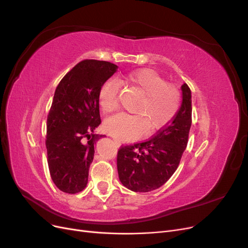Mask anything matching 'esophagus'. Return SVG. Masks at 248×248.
<instances>
[{"instance_id":"esophagus-1","label":"esophagus","mask_w":248,"mask_h":248,"mask_svg":"<svg viewBox=\"0 0 248 248\" xmlns=\"http://www.w3.org/2000/svg\"><path fill=\"white\" fill-rule=\"evenodd\" d=\"M114 142H115V145H116L117 147H120V146H121V141L118 140H116V139H114Z\"/></svg>"}]
</instances>
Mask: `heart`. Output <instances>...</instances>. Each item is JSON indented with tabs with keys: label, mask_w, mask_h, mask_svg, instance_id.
<instances>
[{
	"label": "heart",
	"mask_w": 248,
	"mask_h": 248,
	"mask_svg": "<svg viewBox=\"0 0 248 248\" xmlns=\"http://www.w3.org/2000/svg\"><path fill=\"white\" fill-rule=\"evenodd\" d=\"M126 81L141 95L134 108L136 115L117 114L104 122V129L120 140H133L149 132L159 130L172 121L180 108V93L167 84V80L152 69H139L130 72ZM119 84L108 79L101 85L98 103L103 112L118 108Z\"/></svg>",
	"instance_id": "1"
}]
</instances>
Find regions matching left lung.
Instances as JSON below:
<instances>
[{
    "instance_id": "1",
    "label": "left lung",
    "mask_w": 248,
    "mask_h": 248,
    "mask_svg": "<svg viewBox=\"0 0 248 248\" xmlns=\"http://www.w3.org/2000/svg\"><path fill=\"white\" fill-rule=\"evenodd\" d=\"M182 104L172 121L155 137L118 151L117 168L121 183L132 191L159 188L176 171L188 141L191 127V91L183 84Z\"/></svg>"
}]
</instances>
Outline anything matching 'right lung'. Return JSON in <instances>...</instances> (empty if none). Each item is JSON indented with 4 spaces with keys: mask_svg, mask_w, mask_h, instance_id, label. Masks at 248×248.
<instances>
[{
    "mask_svg": "<svg viewBox=\"0 0 248 248\" xmlns=\"http://www.w3.org/2000/svg\"><path fill=\"white\" fill-rule=\"evenodd\" d=\"M118 66L84 60L60 81L47 116V162L51 180L66 193L84 190L94 158V145L104 136L94 133L101 123L98 92Z\"/></svg>",
    "mask_w": 248,
    "mask_h": 248,
    "instance_id": "1",
    "label": "right lung"
}]
</instances>
